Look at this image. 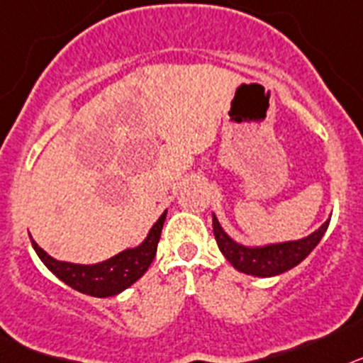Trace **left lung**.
I'll use <instances>...</instances> for the list:
<instances>
[{"mask_svg": "<svg viewBox=\"0 0 363 363\" xmlns=\"http://www.w3.org/2000/svg\"><path fill=\"white\" fill-rule=\"evenodd\" d=\"M212 223L217 247L223 252V256L234 264V269H238L239 272L250 274V276L272 277L294 269L296 264L301 263L316 248L318 242L321 241L323 234L329 228L330 219H327L316 232H313V234L303 239L256 248L242 247V245L235 242L232 238H228L225 230L220 228L216 216H212Z\"/></svg>", "mask_w": 363, "mask_h": 363, "instance_id": "left-lung-1", "label": "left lung"}]
</instances>
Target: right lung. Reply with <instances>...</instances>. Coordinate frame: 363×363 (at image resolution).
<instances>
[{
  "label": "right lung",
  "mask_w": 363,
  "mask_h": 363,
  "mask_svg": "<svg viewBox=\"0 0 363 363\" xmlns=\"http://www.w3.org/2000/svg\"><path fill=\"white\" fill-rule=\"evenodd\" d=\"M164 220H166V212L153 225L143 245H138L137 248H128V250L113 256L111 259L96 264H74L58 261L50 257L43 248L38 247L34 239H30V242L43 264L65 285L82 294L107 298V296H116L118 292L125 291L150 269L151 261L155 259Z\"/></svg>",
  "instance_id": "obj_1"
}]
</instances>
